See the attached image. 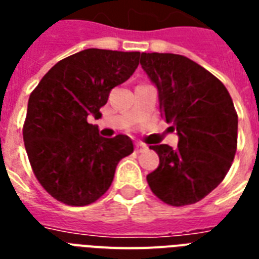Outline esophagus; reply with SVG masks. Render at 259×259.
<instances>
[{"instance_id": "esophagus-1", "label": "esophagus", "mask_w": 259, "mask_h": 259, "mask_svg": "<svg viewBox=\"0 0 259 259\" xmlns=\"http://www.w3.org/2000/svg\"><path fill=\"white\" fill-rule=\"evenodd\" d=\"M144 150H146V145H142V144H137V145H136V152H137V153H141Z\"/></svg>"}]
</instances>
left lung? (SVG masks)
Returning a JSON list of instances; mask_svg holds the SVG:
<instances>
[{
	"label": "left lung",
	"mask_w": 259,
	"mask_h": 259,
	"mask_svg": "<svg viewBox=\"0 0 259 259\" xmlns=\"http://www.w3.org/2000/svg\"><path fill=\"white\" fill-rule=\"evenodd\" d=\"M141 66L158 90L161 117L179 145H152L160 165L146 176L152 192L175 207L193 204L221 184L237 152L238 114L225 84L191 59L141 54Z\"/></svg>",
	"instance_id": "left-lung-1"
}]
</instances>
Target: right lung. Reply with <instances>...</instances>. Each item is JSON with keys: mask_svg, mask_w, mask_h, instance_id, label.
<instances>
[{"mask_svg": "<svg viewBox=\"0 0 259 259\" xmlns=\"http://www.w3.org/2000/svg\"><path fill=\"white\" fill-rule=\"evenodd\" d=\"M140 52L89 48L56 63L30 93L22 127L26 154L41 187L64 204L82 207L110 188L118 162L133 141L99 136L89 115L101 118L111 89L138 67Z\"/></svg>", "mask_w": 259, "mask_h": 259, "instance_id": "obj_1", "label": "right lung"}]
</instances>
